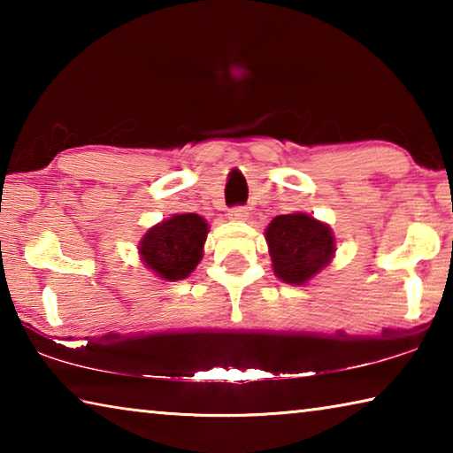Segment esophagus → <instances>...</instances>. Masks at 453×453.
Listing matches in <instances>:
<instances>
[{
	"mask_svg": "<svg viewBox=\"0 0 453 453\" xmlns=\"http://www.w3.org/2000/svg\"><path fill=\"white\" fill-rule=\"evenodd\" d=\"M227 216H229V219H234V221H245V219H248L250 213L245 208H232V210H229Z\"/></svg>",
	"mask_w": 453,
	"mask_h": 453,
	"instance_id": "1",
	"label": "esophagus"
}]
</instances>
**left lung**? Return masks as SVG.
Wrapping results in <instances>:
<instances>
[{
	"label": "left lung",
	"mask_w": 453,
	"mask_h": 453,
	"mask_svg": "<svg viewBox=\"0 0 453 453\" xmlns=\"http://www.w3.org/2000/svg\"><path fill=\"white\" fill-rule=\"evenodd\" d=\"M273 273L289 286H305L335 256L332 227L305 211L275 216L265 227Z\"/></svg>",
	"instance_id": "obj_1"
}]
</instances>
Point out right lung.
Listing matches in <instances>:
<instances>
[{
  "label": "right lung",
  "mask_w": 453,
  "mask_h": 453,
  "mask_svg": "<svg viewBox=\"0 0 453 453\" xmlns=\"http://www.w3.org/2000/svg\"><path fill=\"white\" fill-rule=\"evenodd\" d=\"M208 232V221L197 213H173L143 234L137 254L159 280H186L202 262Z\"/></svg>",
  "instance_id": "right-lung-1"
}]
</instances>
